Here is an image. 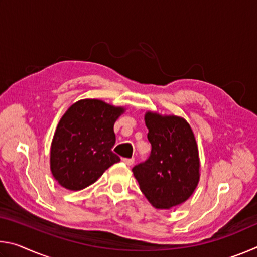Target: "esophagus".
Here are the masks:
<instances>
[{
  "label": "esophagus",
  "mask_w": 257,
  "mask_h": 257,
  "mask_svg": "<svg viewBox=\"0 0 257 257\" xmlns=\"http://www.w3.org/2000/svg\"><path fill=\"white\" fill-rule=\"evenodd\" d=\"M122 161H123V163L125 165H133L134 162H135V159L134 158H132V159H123Z\"/></svg>",
  "instance_id": "obj_1"
}]
</instances>
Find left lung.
<instances>
[{
	"label": "left lung",
	"instance_id": "8db88e82",
	"mask_svg": "<svg viewBox=\"0 0 257 257\" xmlns=\"http://www.w3.org/2000/svg\"><path fill=\"white\" fill-rule=\"evenodd\" d=\"M150 158L133 168L142 193L155 208L180 205L196 189L199 181L198 147L193 129L177 115L146 112Z\"/></svg>",
	"mask_w": 257,
	"mask_h": 257
}]
</instances>
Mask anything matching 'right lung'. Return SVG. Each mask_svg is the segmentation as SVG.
Returning <instances> with one entry per match:
<instances>
[{
	"label": "right lung",
	"mask_w": 257,
	"mask_h": 257,
	"mask_svg": "<svg viewBox=\"0 0 257 257\" xmlns=\"http://www.w3.org/2000/svg\"><path fill=\"white\" fill-rule=\"evenodd\" d=\"M125 111L101 99H80L68 108L55 129L50 152L54 179L69 190L94 184L120 158L112 152L113 127Z\"/></svg>",
	"instance_id": "obj_1"
}]
</instances>
